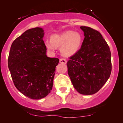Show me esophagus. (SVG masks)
I'll return each mask as SVG.
<instances>
[{
    "instance_id": "esophagus-1",
    "label": "esophagus",
    "mask_w": 123,
    "mask_h": 123,
    "mask_svg": "<svg viewBox=\"0 0 123 123\" xmlns=\"http://www.w3.org/2000/svg\"><path fill=\"white\" fill-rule=\"evenodd\" d=\"M59 61H60L61 63H62V64H66V63H67V60H66L65 58H60Z\"/></svg>"
}]
</instances>
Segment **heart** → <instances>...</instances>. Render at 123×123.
Listing matches in <instances>:
<instances>
[{
	"label": "heart",
	"instance_id": "heart-1",
	"mask_svg": "<svg viewBox=\"0 0 123 123\" xmlns=\"http://www.w3.org/2000/svg\"><path fill=\"white\" fill-rule=\"evenodd\" d=\"M52 41H47L45 42L48 49H55V46H62V53L65 56L73 55L78 50L81 41L82 37L81 34L73 31H67L62 34L54 35L52 37Z\"/></svg>",
	"mask_w": 123,
	"mask_h": 123
}]
</instances>
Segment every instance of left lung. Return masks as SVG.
<instances>
[{"label":"left lung","mask_w":123,"mask_h":123,"mask_svg":"<svg viewBox=\"0 0 123 123\" xmlns=\"http://www.w3.org/2000/svg\"><path fill=\"white\" fill-rule=\"evenodd\" d=\"M85 38L81 47L67 62L68 72L75 90L84 95L97 92L112 69L110 48L98 31L81 26Z\"/></svg>","instance_id":"obj_1"}]
</instances>
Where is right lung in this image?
Returning <instances> with one entry per match:
<instances>
[{
	"instance_id": "right-lung-1",
	"label": "right lung",
	"mask_w": 123,
	"mask_h": 123,
	"mask_svg": "<svg viewBox=\"0 0 123 123\" xmlns=\"http://www.w3.org/2000/svg\"><path fill=\"white\" fill-rule=\"evenodd\" d=\"M41 28L28 29L13 42L8 67L16 88L27 97L39 99L52 89L57 58L48 57Z\"/></svg>"
}]
</instances>
